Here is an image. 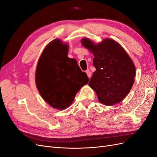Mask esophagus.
<instances>
[{
    "label": "esophagus",
    "instance_id": "obj_1",
    "mask_svg": "<svg viewBox=\"0 0 157 157\" xmlns=\"http://www.w3.org/2000/svg\"><path fill=\"white\" fill-rule=\"evenodd\" d=\"M86 74H87V75H88V77L89 78H90V77H91L92 73H91V72H90V71H89V69H88V70L86 71Z\"/></svg>",
    "mask_w": 157,
    "mask_h": 157
}]
</instances>
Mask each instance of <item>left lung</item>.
I'll use <instances>...</instances> for the list:
<instances>
[{"instance_id":"obj_1","label":"left lung","mask_w":157,"mask_h":157,"mask_svg":"<svg viewBox=\"0 0 157 157\" xmlns=\"http://www.w3.org/2000/svg\"><path fill=\"white\" fill-rule=\"evenodd\" d=\"M81 44L94 54L96 70L88 83L96 92L99 101L105 105L120 103L134 84L136 67L122 47L113 39H105L95 44L86 38Z\"/></svg>"}]
</instances>
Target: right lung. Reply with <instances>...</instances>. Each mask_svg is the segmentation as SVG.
<instances>
[{
	"mask_svg": "<svg viewBox=\"0 0 157 157\" xmlns=\"http://www.w3.org/2000/svg\"><path fill=\"white\" fill-rule=\"evenodd\" d=\"M69 46L59 39L47 45L38 61L35 82L44 100L59 110L74 101L76 94L89 78L75 59L67 56Z\"/></svg>",
	"mask_w": 157,
	"mask_h": 157,
	"instance_id": "right-lung-1",
	"label": "right lung"
}]
</instances>
